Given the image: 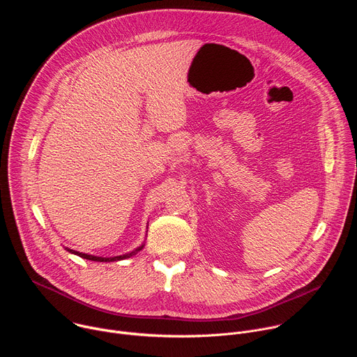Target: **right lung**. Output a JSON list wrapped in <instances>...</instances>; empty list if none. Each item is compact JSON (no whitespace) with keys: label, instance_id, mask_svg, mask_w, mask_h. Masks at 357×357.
I'll return each mask as SVG.
<instances>
[{"label":"right lung","instance_id":"obj_1","mask_svg":"<svg viewBox=\"0 0 357 357\" xmlns=\"http://www.w3.org/2000/svg\"><path fill=\"white\" fill-rule=\"evenodd\" d=\"M144 243L139 245V247H137L135 250H132V251H130V252H126V254H123V256H116V257H98V256H91V254H87V252H80V251H76V250H72V248H68V247H65L69 252H72V254H75V256H79V257H82V259H86V260H91V261H98V263H113V261H120V260H126V259H130V257H132L134 254H137L138 251H141L142 248H144Z\"/></svg>","mask_w":357,"mask_h":357}]
</instances>
